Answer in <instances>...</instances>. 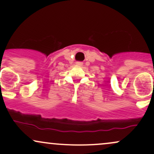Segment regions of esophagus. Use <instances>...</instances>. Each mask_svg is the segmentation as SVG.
<instances>
[{
    "label": "esophagus",
    "instance_id": "34e87169",
    "mask_svg": "<svg viewBox=\"0 0 154 154\" xmlns=\"http://www.w3.org/2000/svg\"><path fill=\"white\" fill-rule=\"evenodd\" d=\"M76 64H77V66H82V62H77L76 63Z\"/></svg>",
    "mask_w": 154,
    "mask_h": 154
}]
</instances>
